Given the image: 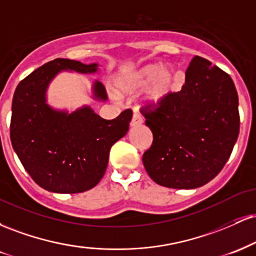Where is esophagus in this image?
Returning a JSON list of instances; mask_svg holds the SVG:
<instances>
[{"mask_svg":"<svg viewBox=\"0 0 256 256\" xmlns=\"http://www.w3.org/2000/svg\"><path fill=\"white\" fill-rule=\"evenodd\" d=\"M140 124H142V118H140V116L137 113H134V116H132V119L130 122V126L131 128H136V126H140Z\"/></svg>","mask_w":256,"mask_h":256,"instance_id":"34e87169","label":"esophagus"}]
</instances>
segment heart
<instances>
[{
    "label": "heart",
    "instance_id": "obj_1",
    "mask_svg": "<svg viewBox=\"0 0 256 256\" xmlns=\"http://www.w3.org/2000/svg\"><path fill=\"white\" fill-rule=\"evenodd\" d=\"M177 73L171 66L148 64L137 71L122 76L116 80V88L124 95H134L149 86L146 104L158 106L174 92Z\"/></svg>",
    "mask_w": 256,
    "mask_h": 256
}]
</instances>
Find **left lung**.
I'll use <instances>...</instances> for the list:
<instances>
[{"label":"left lung","mask_w":256,"mask_h":256,"mask_svg":"<svg viewBox=\"0 0 256 256\" xmlns=\"http://www.w3.org/2000/svg\"><path fill=\"white\" fill-rule=\"evenodd\" d=\"M152 144L143 165L155 183L195 189L212 180L230 158L240 134L238 95L228 73L195 56L185 84L156 108L143 107Z\"/></svg>","instance_id":"left-lung-1"}]
</instances>
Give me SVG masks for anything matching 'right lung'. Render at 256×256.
<instances>
[{"label": "right lung", "mask_w": 256, "mask_h": 256, "mask_svg": "<svg viewBox=\"0 0 256 256\" xmlns=\"http://www.w3.org/2000/svg\"><path fill=\"white\" fill-rule=\"evenodd\" d=\"M98 70V64L55 58L22 79L14 92L12 146L31 178L48 192L77 194L96 186L107 168L112 146L128 134L131 110L106 120L89 106L68 113L46 104V90L58 73ZM92 94L95 100H107L98 80L94 82Z\"/></svg>", "instance_id": "1"}]
</instances>
